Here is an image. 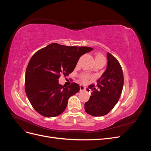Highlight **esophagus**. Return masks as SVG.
I'll return each instance as SVG.
<instances>
[{"mask_svg": "<svg viewBox=\"0 0 151 151\" xmlns=\"http://www.w3.org/2000/svg\"><path fill=\"white\" fill-rule=\"evenodd\" d=\"M86 90V88H85V87L83 86V85H80V91H85Z\"/></svg>", "mask_w": 151, "mask_h": 151, "instance_id": "esophagus-1", "label": "esophagus"}]
</instances>
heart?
<instances>
[{
  "mask_svg": "<svg viewBox=\"0 0 151 151\" xmlns=\"http://www.w3.org/2000/svg\"><path fill=\"white\" fill-rule=\"evenodd\" d=\"M102 59H104V57H103V55L101 53H96V55H95V61L102 60ZM88 79H89V77L86 76V75H83L81 76V80L83 82H84V83H86V82L88 81Z\"/></svg>",
  "mask_w": 151,
  "mask_h": 151,
  "instance_id": "b5f03b06",
  "label": "heart"
}]
</instances>
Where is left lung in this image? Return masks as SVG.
<instances>
[{"label": "left lung", "instance_id": "obj_1", "mask_svg": "<svg viewBox=\"0 0 151 151\" xmlns=\"http://www.w3.org/2000/svg\"><path fill=\"white\" fill-rule=\"evenodd\" d=\"M108 65L101 77L97 81L98 89L94 84L89 88L93 90L88 101L84 104L86 112L93 116L106 115L119 100L123 86V74L117 59L107 53Z\"/></svg>", "mask_w": 151, "mask_h": 151}]
</instances>
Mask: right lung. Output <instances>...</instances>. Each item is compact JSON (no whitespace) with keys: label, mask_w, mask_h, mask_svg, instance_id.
Segmentation results:
<instances>
[{"label":"right lung","mask_w":151,"mask_h":151,"mask_svg":"<svg viewBox=\"0 0 151 151\" xmlns=\"http://www.w3.org/2000/svg\"><path fill=\"white\" fill-rule=\"evenodd\" d=\"M93 50L52 43L32 56L26 70L25 91L36 111L45 117L64 111L68 98L79 92L80 87L75 83L63 86L58 83L59 77L70 74L79 58Z\"/></svg>","instance_id":"add662e5"}]
</instances>
